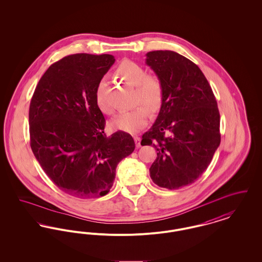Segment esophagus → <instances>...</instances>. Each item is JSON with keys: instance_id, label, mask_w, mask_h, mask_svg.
I'll return each instance as SVG.
<instances>
[{"instance_id": "esophagus-1", "label": "esophagus", "mask_w": 262, "mask_h": 262, "mask_svg": "<svg viewBox=\"0 0 262 262\" xmlns=\"http://www.w3.org/2000/svg\"><path fill=\"white\" fill-rule=\"evenodd\" d=\"M135 142H136V145L137 147L140 146V138L138 137H135Z\"/></svg>"}]
</instances>
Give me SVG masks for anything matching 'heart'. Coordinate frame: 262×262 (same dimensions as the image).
<instances>
[{
    "label": "heart",
    "instance_id": "1",
    "mask_svg": "<svg viewBox=\"0 0 262 262\" xmlns=\"http://www.w3.org/2000/svg\"><path fill=\"white\" fill-rule=\"evenodd\" d=\"M116 74L126 83L136 86L135 104H142L132 110L121 113L111 123L115 129L128 134H137L142 130L149 121L150 111H158L163 104L164 88L162 81L156 75H146L144 68L130 60H124L118 66ZM107 81L101 79L96 88L95 101L100 111L104 114H112L113 108L106 99ZM146 107H144L143 105Z\"/></svg>",
    "mask_w": 262,
    "mask_h": 262
}]
</instances>
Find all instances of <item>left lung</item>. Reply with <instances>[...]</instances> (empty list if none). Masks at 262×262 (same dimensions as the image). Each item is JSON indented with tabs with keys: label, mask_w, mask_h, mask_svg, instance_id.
Instances as JSON below:
<instances>
[{
	"label": "left lung",
	"mask_w": 262,
	"mask_h": 262,
	"mask_svg": "<svg viewBox=\"0 0 262 262\" xmlns=\"http://www.w3.org/2000/svg\"><path fill=\"white\" fill-rule=\"evenodd\" d=\"M146 64L162 81L164 99L141 145H153L154 184L178 189L194 183L207 169L221 140L220 115L200 68L173 51H152Z\"/></svg>",
	"instance_id": "8db88e82"
}]
</instances>
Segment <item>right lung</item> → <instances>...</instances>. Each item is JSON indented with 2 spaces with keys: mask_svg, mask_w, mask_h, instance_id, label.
Returning <instances> with one entry per match:
<instances>
[{
  "mask_svg": "<svg viewBox=\"0 0 262 262\" xmlns=\"http://www.w3.org/2000/svg\"><path fill=\"white\" fill-rule=\"evenodd\" d=\"M114 62L108 54L64 57L40 78L30 102L32 152L51 181L75 198L106 195L118 164L136 147L125 132L106 137L95 101L97 85Z\"/></svg>",
  "mask_w": 262,
  "mask_h": 262,
  "instance_id": "add662e5",
  "label": "right lung"
}]
</instances>
